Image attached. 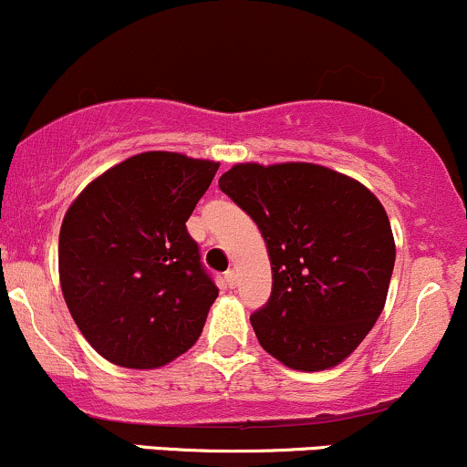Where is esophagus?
Listing matches in <instances>:
<instances>
[{
  "label": "esophagus",
  "instance_id": "1",
  "mask_svg": "<svg viewBox=\"0 0 467 467\" xmlns=\"http://www.w3.org/2000/svg\"><path fill=\"white\" fill-rule=\"evenodd\" d=\"M224 280H227V285L229 287H235V285H238V274L234 272V269H229V272H224Z\"/></svg>",
  "mask_w": 467,
  "mask_h": 467
}]
</instances>
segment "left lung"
<instances>
[{"mask_svg":"<svg viewBox=\"0 0 467 467\" xmlns=\"http://www.w3.org/2000/svg\"><path fill=\"white\" fill-rule=\"evenodd\" d=\"M218 187L252 215L272 260V296L252 314L265 352L300 372L348 358L383 312L394 269L379 198L309 162L235 164Z\"/></svg>","mask_w":467,"mask_h":467,"instance_id":"8db88e82","label":"left lung"}]
</instances>
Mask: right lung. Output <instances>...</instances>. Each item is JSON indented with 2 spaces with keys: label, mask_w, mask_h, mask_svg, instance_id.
I'll return each instance as SVG.
<instances>
[{
  "label": "right lung",
  "mask_w": 467,
  "mask_h": 467,
  "mask_svg": "<svg viewBox=\"0 0 467 467\" xmlns=\"http://www.w3.org/2000/svg\"><path fill=\"white\" fill-rule=\"evenodd\" d=\"M218 167L138 153L95 178L64 215V300L95 352L119 368H162L202 334L218 287L187 220Z\"/></svg>",
  "instance_id": "1"
}]
</instances>
